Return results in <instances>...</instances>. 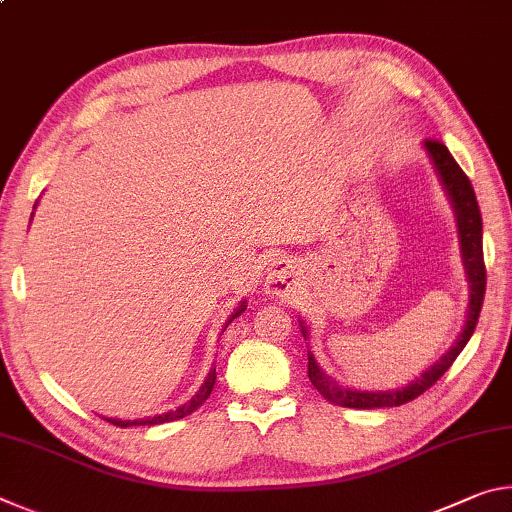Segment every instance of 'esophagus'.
<instances>
[{
	"mask_svg": "<svg viewBox=\"0 0 512 512\" xmlns=\"http://www.w3.org/2000/svg\"><path fill=\"white\" fill-rule=\"evenodd\" d=\"M296 273V268L289 262V259H277L271 264V271L266 277V287L271 293H284L291 287V277Z\"/></svg>",
	"mask_w": 512,
	"mask_h": 512,
	"instance_id": "obj_1",
	"label": "esophagus"
}]
</instances>
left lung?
<instances>
[{
	"mask_svg": "<svg viewBox=\"0 0 512 512\" xmlns=\"http://www.w3.org/2000/svg\"><path fill=\"white\" fill-rule=\"evenodd\" d=\"M427 151L431 155L433 164L443 178L447 194L452 196V203L456 207L458 216V232H461V248H463V259L467 268V277H470L472 293H470V311H467V323L461 334V339L449 350L443 359H440L436 366H431L422 377H418L406 388L400 391H388V393H361V391H350V388H341L336 381L329 379L323 370L316 366V359L309 354V379L314 384L316 391L336 406H348V409H386V406H400L420 397L424 391L436 384V381L445 375V372L452 368L458 354L470 341L474 334V327L479 323V314L483 307V296H485V262H483V223H481V210L479 203H476V194L472 189L470 178L465 176V171L458 167L452 153L447 151V146L438 140H427L424 142ZM302 334L305 327H302Z\"/></svg>",
	"mask_w": 512,
	"mask_h": 512,
	"instance_id": "obj_1",
	"label": "left lung"
}]
</instances>
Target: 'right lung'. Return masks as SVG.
Returning a JSON list of instances; mask_svg holds the SVG:
<instances>
[{"instance_id": "1", "label": "right lung", "mask_w": 512, "mask_h": 512, "mask_svg": "<svg viewBox=\"0 0 512 512\" xmlns=\"http://www.w3.org/2000/svg\"><path fill=\"white\" fill-rule=\"evenodd\" d=\"M241 311H244V307H239V309L235 311V314H232V318H237V316L241 314ZM232 318L228 320V323H232ZM214 381H216V368L210 370V375H207L205 384L201 386V391H198V393L192 397V400L180 406V409H176V411L155 415V418H146V420H133V422H131V420H108V422H110V424H117V427H133V424H137V427H140V424H162V422H171V420L185 418V415L194 413L196 409H201V406L205 404V400H207V397H210L212 388H214Z\"/></svg>"}]
</instances>
